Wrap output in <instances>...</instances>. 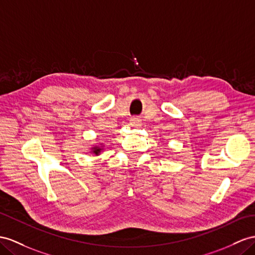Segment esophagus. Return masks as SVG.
<instances>
[{
    "label": "esophagus",
    "mask_w": 255,
    "mask_h": 255,
    "mask_svg": "<svg viewBox=\"0 0 255 255\" xmlns=\"http://www.w3.org/2000/svg\"><path fill=\"white\" fill-rule=\"evenodd\" d=\"M130 125L133 127H140L141 126V120L138 117H133V119L130 120Z\"/></svg>",
    "instance_id": "esophagus-1"
}]
</instances>
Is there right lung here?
I'll list each match as a JSON object with an SVG mask.
<instances>
[{
    "label": "right lung",
    "mask_w": 255,
    "mask_h": 255,
    "mask_svg": "<svg viewBox=\"0 0 255 255\" xmlns=\"http://www.w3.org/2000/svg\"><path fill=\"white\" fill-rule=\"evenodd\" d=\"M100 151H101V149H100V147H95V148H94V151H93V152H94V153H95V154L97 155V154H99V153H100Z\"/></svg>",
    "instance_id": "1"
}]
</instances>
